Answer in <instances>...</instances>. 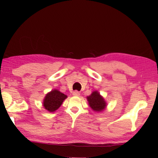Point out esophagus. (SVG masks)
I'll return each instance as SVG.
<instances>
[{"label": "esophagus", "instance_id": "obj_1", "mask_svg": "<svg viewBox=\"0 0 158 158\" xmlns=\"http://www.w3.org/2000/svg\"><path fill=\"white\" fill-rule=\"evenodd\" d=\"M73 95H74V96H79V95H80V93L79 92H78L77 90H75L73 92Z\"/></svg>", "mask_w": 158, "mask_h": 158}]
</instances>
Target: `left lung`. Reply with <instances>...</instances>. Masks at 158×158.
Instances as JSON below:
<instances>
[{"mask_svg":"<svg viewBox=\"0 0 158 158\" xmlns=\"http://www.w3.org/2000/svg\"><path fill=\"white\" fill-rule=\"evenodd\" d=\"M89 107L95 111H102L106 109L107 103L98 91H94L87 97Z\"/></svg>","mask_w":158,"mask_h":158,"instance_id":"obj_1","label":"left lung"}]
</instances>
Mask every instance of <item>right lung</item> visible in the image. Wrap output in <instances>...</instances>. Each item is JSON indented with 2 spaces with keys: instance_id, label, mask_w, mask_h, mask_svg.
Returning <instances> with one entry per match:
<instances>
[{
  "instance_id": "1",
  "label": "right lung",
  "mask_w": 158,
  "mask_h": 158,
  "mask_svg": "<svg viewBox=\"0 0 158 158\" xmlns=\"http://www.w3.org/2000/svg\"><path fill=\"white\" fill-rule=\"evenodd\" d=\"M66 98H67V95L59 90L53 89L45 95L43 106L48 111L54 112L60 107Z\"/></svg>"
}]
</instances>
